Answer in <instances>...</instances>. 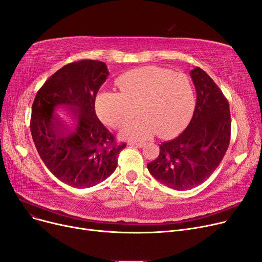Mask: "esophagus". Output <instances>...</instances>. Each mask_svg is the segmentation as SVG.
Wrapping results in <instances>:
<instances>
[{"label":"esophagus","instance_id":"esophagus-1","mask_svg":"<svg viewBox=\"0 0 262 262\" xmlns=\"http://www.w3.org/2000/svg\"><path fill=\"white\" fill-rule=\"evenodd\" d=\"M129 146H137V147H142L144 145L143 142H129L128 143Z\"/></svg>","mask_w":262,"mask_h":262}]
</instances>
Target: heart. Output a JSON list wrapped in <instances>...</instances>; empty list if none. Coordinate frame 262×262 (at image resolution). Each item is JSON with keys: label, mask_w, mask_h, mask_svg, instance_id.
Returning <instances> with one entry per match:
<instances>
[{"label": "heart", "mask_w": 262, "mask_h": 262, "mask_svg": "<svg viewBox=\"0 0 262 262\" xmlns=\"http://www.w3.org/2000/svg\"><path fill=\"white\" fill-rule=\"evenodd\" d=\"M119 93L101 91L95 97L98 118L118 128L137 109L139 117L123 125L121 138L143 141L155 133L159 138L178 135L195 109L192 86L183 74L159 66H143L123 74L116 80Z\"/></svg>", "instance_id": "1"}]
</instances>
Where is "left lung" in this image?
Masks as SVG:
<instances>
[{
    "mask_svg": "<svg viewBox=\"0 0 262 262\" xmlns=\"http://www.w3.org/2000/svg\"><path fill=\"white\" fill-rule=\"evenodd\" d=\"M197 100L185 130L159 145V155L147 164L150 173L176 190L194 188L219 167L230 141L229 104L212 78L195 67L190 71Z\"/></svg>",
    "mask_w": 262,
    "mask_h": 262,
    "instance_id": "8db88e82",
    "label": "left lung"
}]
</instances>
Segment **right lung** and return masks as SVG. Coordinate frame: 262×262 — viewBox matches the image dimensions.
<instances>
[{
	"label": "right lung",
	"instance_id": "obj_1",
	"mask_svg": "<svg viewBox=\"0 0 262 262\" xmlns=\"http://www.w3.org/2000/svg\"><path fill=\"white\" fill-rule=\"evenodd\" d=\"M108 76L104 62L70 63L43 83L32 105L31 133L37 152L50 172L72 187L105 181L126 146L116 142L95 112L96 94Z\"/></svg>",
	"mask_w": 262,
	"mask_h": 262
}]
</instances>
